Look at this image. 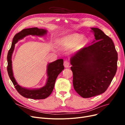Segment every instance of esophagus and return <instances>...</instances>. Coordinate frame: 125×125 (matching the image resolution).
<instances>
[{"label":"esophagus","mask_w":125,"mask_h":125,"mask_svg":"<svg viewBox=\"0 0 125 125\" xmlns=\"http://www.w3.org/2000/svg\"><path fill=\"white\" fill-rule=\"evenodd\" d=\"M64 66L65 67H68L69 66V62L68 61H65L64 62Z\"/></svg>","instance_id":"esophagus-1"}]
</instances>
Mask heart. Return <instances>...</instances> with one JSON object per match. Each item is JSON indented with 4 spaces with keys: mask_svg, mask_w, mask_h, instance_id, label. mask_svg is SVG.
<instances>
[{
    "mask_svg": "<svg viewBox=\"0 0 125 125\" xmlns=\"http://www.w3.org/2000/svg\"><path fill=\"white\" fill-rule=\"evenodd\" d=\"M86 43V38L80 34L73 33L65 36L58 40L59 45L65 49L75 47L80 49Z\"/></svg>",
    "mask_w": 125,
    "mask_h": 125,
    "instance_id": "obj_1",
    "label": "heart"
}]
</instances>
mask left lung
<instances>
[{
  "mask_svg": "<svg viewBox=\"0 0 125 125\" xmlns=\"http://www.w3.org/2000/svg\"><path fill=\"white\" fill-rule=\"evenodd\" d=\"M95 41L70 58L75 91L83 98L101 94L107 89L117 70L114 43L100 29L91 28Z\"/></svg>",
  "mask_w": 125,
  "mask_h": 125,
  "instance_id": "left-lung-1",
  "label": "left lung"
}]
</instances>
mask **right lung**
<instances>
[{
	"label": "right lung",
	"instance_id": "obj_1",
	"mask_svg": "<svg viewBox=\"0 0 125 125\" xmlns=\"http://www.w3.org/2000/svg\"><path fill=\"white\" fill-rule=\"evenodd\" d=\"M47 30L43 29H39L37 27L24 29L17 33L13 38L11 48L9 51L8 60V73L12 83L18 92V93L22 96L33 99H43L49 97L54 89L55 81L58 75L64 69L63 66V60L62 59H58L53 62L49 63L47 66V75L48 76L47 82L45 86L42 88L37 89H28L22 87L18 84L13 75L12 69L11 56L15 48V44L20 39L25 36L31 35L38 36H43L47 34Z\"/></svg>",
	"mask_w": 125,
	"mask_h": 125
}]
</instances>
